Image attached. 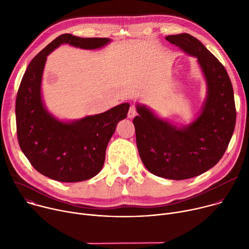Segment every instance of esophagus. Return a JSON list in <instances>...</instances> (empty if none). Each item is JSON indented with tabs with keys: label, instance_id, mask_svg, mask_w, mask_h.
Returning a JSON list of instances; mask_svg holds the SVG:
<instances>
[{
	"label": "esophagus",
	"instance_id": "34e87169",
	"mask_svg": "<svg viewBox=\"0 0 249 249\" xmlns=\"http://www.w3.org/2000/svg\"><path fill=\"white\" fill-rule=\"evenodd\" d=\"M136 114H137V110L135 108V106H131V107L129 108V111H128V118L132 119L136 116Z\"/></svg>",
	"mask_w": 249,
	"mask_h": 249
}]
</instances>
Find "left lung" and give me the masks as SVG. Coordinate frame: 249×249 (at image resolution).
Returning <instances> with one entry per match:
<instances>
[{
  "mask_svg": "<svg viewBox=\"0 0 249 249\" xmlns=\"http://www.w3.org/2000/svg\"><path fill=\"white\" fill-rule=\"evenodd\" d=\"M167 41L196 57L207 97L199 117L183 128L160 119L144 105L133 120L140 158L153 174L167 179H188L204 173L224 156L235 126L231 79L222 63L188 33L168 35Z\"/></svg>",
  "mask_w": 249,
  "mask_h": 249,
  "instance_id": "8db88e82",
  "label": "left lung"
}]
</instances>
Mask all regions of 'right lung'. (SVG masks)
<instances>
[{
    "label": "right lung",
    "mask_w": 249,
    "mask_h": 249,
    "mask_svg": "<svg viewBox=\"0 0 249 249\" xmlns=\"http://www.w3.org/2000/svg\"><path fill=\"white\" fill-rule=\"evenodd\" d=\"M109 41L61 34L32 59L22 77L16 100L18 144L31 165L51 179L79 182L95 176L104 164L106 147L117 123L126 118L130 104L125 102L73 122L56 119L45 108L41 96L47 56L64 43L98 49Z\"/></svg>",
    "instance_id": "1"
}]
</instances>
